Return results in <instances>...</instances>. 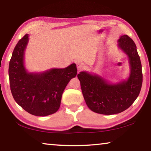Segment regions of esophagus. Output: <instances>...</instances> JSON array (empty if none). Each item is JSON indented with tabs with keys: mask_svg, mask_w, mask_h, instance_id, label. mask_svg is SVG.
Instances as JSON below:
<instances>
[{
	"mask_svg": "<svg viewBox=\"0 0 151 151\" xmlns=\"http://www.w3.org/2000/svg\"><path fill=\"white\" fill-rule=\"evenodd\" d=\"M86 66L84 63H78L77 64V69L78 71L84 70Z\"/></svg>",
	"mask_w": 151,
	"mask_h": 151,
	"instance_id": "1",
	"label": "esophagus"
}]
</instances>
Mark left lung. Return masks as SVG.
I'll list each match as a JSON object with an SVG mask.
<instances>
[{
    "label": "left lung",
    "mask_w": 151,
    "mask_h": 151,
    "mask_svg": "<svg viewBox=\"0 0 151 151\" xmlns=\"http://www.w3.org/2000/svg\"><path fill=\"white\" fill-rule=\"evenodd\" d=\"M118 47L129 58L130 75L127 81L112 84L102 76L82 71L77 77L86 105L99 114H114L132 105L140 93L142 83V65L137 47L127 35L118 40Z\"/></svg>",
    "instance_id": "8db88e82"
}]
</instances>
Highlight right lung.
I'll list each match as a JSON object with an SVG mask.
<instances>
[{
  "mask_svg": "<svg viewBox=\"0 0 151 151\" xmlns=\"http://www.w3.org/2000/svg\"><path fill=\"white\" fill-rule=\"evenodd\" d=\"M29 39V35H25L12 52L9 67L11 91L14 101L29 113L48 116L59 109L64 90L77 74L76 66L73 63L64 68L29 73L24 63Z\"/></svg>",
  "mask_w": 151,
  "mask_h": 151,
  "instance_id": "obj_1",
  "label": "right lung"
}]
</instances>
